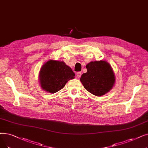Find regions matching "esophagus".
Returning <instances> with one entry per match:
<instances>
[{"instance_id":"esophagus-1","label":"esophagus","mask_w":148,"mask_h":148,"mask_svg":"<svg viewBox=\"0 0 148 148\" xmlns=\"http://www.w3.org/2000/svg\"><path fill=\"white\" fill-rule=\"evenodd\" d=\"M81 75H82V73L80 72H77V77L78 78L80 77Z\"/></svg>"}]
</instances>
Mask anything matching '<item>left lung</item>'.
I'll list each match as a JSON object with an SVG mask.
<instances>
[{
	"mask_svg": "<svg viewBox=\"0 0 148 148\" xmlns=\"http://www.w3.org/2000/svg\"><path fill=\"white\" fill-rule=\"evenodd\" d=\"M86 68L87 73L82 75L80 81L88 92L96 96H101L112 88L115 79L109 63L103 60L91 62Z\"/></svg>",
	"mask_w": 148,
	"mask_h": 148,
	"instance_id": "left-lung-1",
	"label": "left lung"
}]
</instances>
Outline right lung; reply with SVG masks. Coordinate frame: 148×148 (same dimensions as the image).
<instances>
[{
  "mask_svg": "<svg viewBox=\"0 0 148 148\" xmlns=\"http://www.w3.org/2000/svg\"><path fill=\"white\" fill-rule=\"evenodd\" d=\"M75 74L63 61L50 60L42 66L39 80L42 88L50 93H56L65 86L68 81L74 79Z\"/></svg>",
  "mask_w": 148,
  "mask_h": 148,
  "instance_id": "1",
  "label": "right lung"
}]
</instances>
